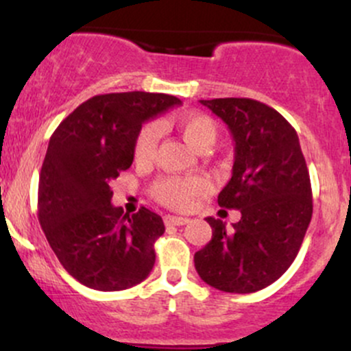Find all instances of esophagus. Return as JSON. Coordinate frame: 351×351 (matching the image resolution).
I'll use <instances>...</instances> for the list:
<instances>
[{
	"label": "esophagus",
	"instance_id": "34e87169",
	"mask_svg": "<svg viewBox=\"0 0 351 351\" xmlns=\"http://www.w3.org/2000/svg\"><path fill=\"white\" fill-rule=\"evenodd\" d=\"M188 217H180V216H165V224H173V226H184L188 224Z\"/></svg>",
	"mask_w": 351,
	"mask_h": 351
}]
</instances>
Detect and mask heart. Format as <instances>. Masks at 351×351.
<instances>
[{
  "label": "heart",
  "mask_w": 351,
  "mask_h": 351,
  "mask_svg": "<svg viewBox=\"0 0 351 351\" xmlns=\"http://www.w3.org/2000/svg\"><path fill=\"white\" fill-rule=\"evenodd\" d=\"M163 127L175 128L189 147L208 150L216 138L215 122L203 114H173L162 122ZM158 142V128L153 123L143 125L135 140V160L138 163L152 162ZM209 183L203 176H167L153 184V196L171 209L186 211L196 199L206 195Z\"/></svg>",
  "instance_id": "1"
}]
</instances>
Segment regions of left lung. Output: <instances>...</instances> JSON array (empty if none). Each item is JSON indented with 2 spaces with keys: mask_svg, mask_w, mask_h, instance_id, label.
Here are the masks:
<instances>
[{
  "mask_svg": "<svg viewBox=\"0 0 351 351\" xmlns=\"http://www.w3.org/2000/svg\"><path fill=\"white\" fill-rule=\"evenodd\" d=\"M228 125L234 140L232 176L217 196L221 208L239 209L228 229L206 217L211 241L195 254L208 285L251 293L291 267L312 219V186L295 128L254 99L199 100Z\"/></svg>",
  "mask_w": 351,
  "mask_h": 351,
  "instance_id": "obj_1",
  "label": "left lung"
}]
</instances>
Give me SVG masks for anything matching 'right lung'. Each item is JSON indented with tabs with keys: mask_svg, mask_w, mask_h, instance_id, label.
<instances>
[{
	"mask_svg": "<svg viewBox=\"0 0 351 351\" xmlns=\"http://www.w3.org/2000/svg\"><path fill=\"white\" fill-rule=\"evenodd\" d=\"M181 100L152 92L94 95L56 128L43 162L38 219L62 267L86 287L123 291L148 277L162 216L112 206V181L134 162L145 120Z\"/></svg>",
	"mask_w": 351,
	"mask_h": 351,
	"instance_id": "1",
	"label": "right lung"
}]
</instances>
